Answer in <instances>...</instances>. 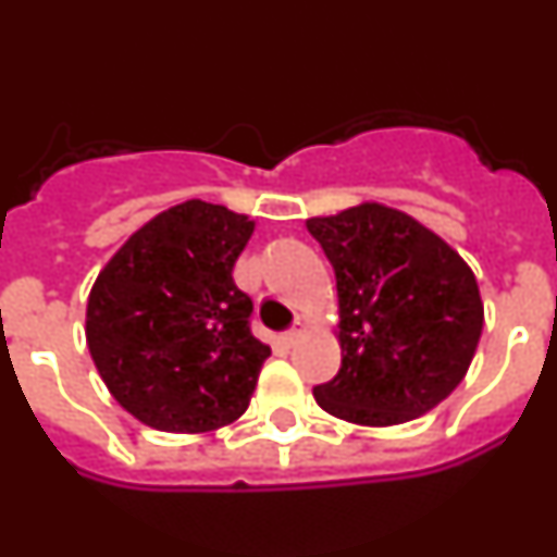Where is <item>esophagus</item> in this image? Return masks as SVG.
Wrapping results in <instances>:
<instances>
[{"mask_svg": "<svg viewBox=\"0 0 557 557\" xmlns=\"http://www.w3.org/2000/svg\"><path fill=\"white\" fill-rule=\"evenodd\" d=\"M304 334H307V326H304V323H295V326L282 337L284 346H295V343H301Z\"/></svg>", "mask_w": 557, "mask_h": 557, "instance_id": "34e87169", "label": "esophagus"}]
</instances>
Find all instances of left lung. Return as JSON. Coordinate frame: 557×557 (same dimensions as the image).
I'll list each match as a JSON object with an SVG mask.
<instances>
[{
  "label": "left lung",
  "mask_w": 557,
  "mask_h": 557,
  "mask_svg": "<svg viewBox=\"0 0 557 557\" xmlns=\"http://www.w3.org/2000/svg\"><path fill=\"white\" fill-rule=\"evenodd\" d=\"M337 278L343 362L314 401L362 426H396L437 407L462 382L485 309L460 253L407 211L359 203L309 218Z\"/></svg>",
  "instance_id": "8db88e82"
}]
</instances>
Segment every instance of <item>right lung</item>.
I'll use <instances>...</instances> for the list:
<instances>
[{
    "label": "right lung",
    "mask_w": 557,
    "mask_h": 557,
    "mask_svg": "<svg viewBox=\"0 0 557 557\" xmlns=\"http://www.w3.org/2000/svg\"><path fill=\"white\" fill-rule=\"evenodd\" d=\"M253 228L248 214L186 200L133 231L97 275L88 351L141 424L198 435L248 410L270 346L250 334L253 301L231 270Z\"/></svg>",
    "instance_id": "obj_1"
}]
</instances>
